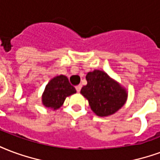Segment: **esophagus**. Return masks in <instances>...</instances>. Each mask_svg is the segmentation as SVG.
<instances>
[{
	"label": "esophagus",
	"mask_w": 160,
	"mask_h": 160,
	"mask_svg": "<svg viewBox=\"0 0 160 160\" xmlns=\"http://www.w3.org/2000/svg\"><path fill=\"white\" fill-rule=\"evenodd\" d=\"M75 89H76L77 92H80V90H81V86H80V85H79V86H75Z\"/></svg>",
	"instance_id": "1"
}]
</instances>
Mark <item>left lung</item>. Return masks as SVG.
Masks as SVG:
<instances>
[{
	"label": "left lung",
	"mask_w": 160,
	"mask_h": 160,
	"mask_svg": "<svg viewBox=\"0 0 160 160\" xmlns=\"http://www.w3.org/2000/svg\"><path fill=\"white\" fill-rule=\"evenodd\" d=\"M87 85L80 93L89 102V105L98 116L113 114L125 104L127 93L105 72L94 70L86 76Z\"/></svg>",
	"instance_id": "1"
}]
</instances>
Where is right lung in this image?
Segmentation results:
<instances>
[{
	"label": "right lung",
	"mask_w": 160,
	"mask_h": 160,
	"mask_svg": "<svg viewBox=\"0 0 160 160\" xmlns=\"http://www.w3.org/2000/svg\"><path fill=\"white\" fill-rule=\"evenodd\" d=\"M76 92L74 86H71L68 79L64 75H59L47 84L42 96V102L47 108L58 109L61 107L65 98Z\"/></svg>",
	"instance_id": "add662e5"
}]
</instances>
